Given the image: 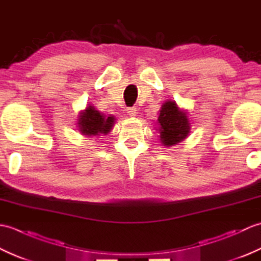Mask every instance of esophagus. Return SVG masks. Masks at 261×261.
<instances>
[{"label": "esophagus", "instance_id": "obj_1", "mask_svg": "<svg viewBox=\"0 0 261 261\" xmlns=\"http://www.w3.org/2000/svg\"><path fill=\"white\" fill-rule=\"evenodd\" d=\"M126 113L129 116H136L137 115V109L136 108H127Z\"/></svg>", "mask_w": 261, "mask_h": 261}]
</instances>
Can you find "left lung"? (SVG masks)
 I'll list each match as a JSON object with an SVG mask.
<instances>
[{"mask_svg":"<svg viewBox=\"0 0 261 261\" xmlns=\"http://www.w3.org/2000/svg\"><path fill=\"white\" fill-rule=\"evenodd\" d=\"M159 138L165 147L175 146L185 140L191 132V123L185 110H180L175 101H166L159 110L157 120Z\"/></svg>","mask_w":261,"mask_h":261,"instance_id":"left-lung-1","label":"left lung"}]
</instances>
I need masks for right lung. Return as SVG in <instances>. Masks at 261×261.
I'll list each match as a JSON object with an SVG mask.
<instances>
[{
  "instance_id": "1",
  "label": "right lung",
  "mask_w": 261,
  "mask_h": 261,
  "mask_svg": "<svg viewBox=\"0 0 261 261\" xmlns=\"http://www.w3.org/2000/svg\"><path fill=\"white\" fill-rule=\"evenodd\" d=\"M114 124L115 118L113 115H104L90 104L84 111H81L77 119L79 131L87 137L108 135Z\"/></svg>"
}]
</instances>
